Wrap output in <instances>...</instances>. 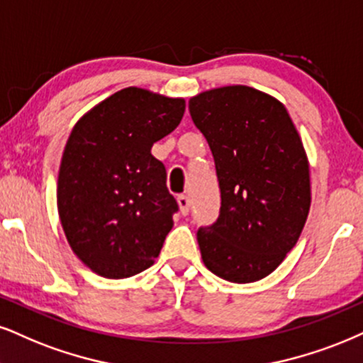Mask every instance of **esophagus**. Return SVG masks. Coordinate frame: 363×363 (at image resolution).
Masks as SVG:
<instances>
[{
  "label": "esophagus",
  "instance_id": "esophagus-1",
  "mask_svg": "<svg viewBox=\"0 0 363 363\" xmlns=\"http://www.w3.org/2000/svg\"><path fill=\"white\" fill-rule=\"evenodd\" d=\"M177 200H178V207H180V212L183 216H186V213L190 212V199L186 195H178Z\"/></svg>",
  "mask_w": 363,
  "mask_h": 363
}]
</instances>
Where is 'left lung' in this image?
<instances>
[{
  "label": "left lung",
  "mask_w": 363,
  "mask_h": 363,
  "mask_svg": "<svg viewBox=\"0 0 363 363\" xmlns=\"http://www.w3.org/2000/svg\"><path fill=\"white\" fill-rule=\"evenodd\" d=\"M190 116L216 161L220 213L196 232L208 271L230 283L269 276L294 247L311 203L310 164L279 101L247 86L191 97Z\"/></svg>",
  "instance_id": "obj_1"
}]
</instances>
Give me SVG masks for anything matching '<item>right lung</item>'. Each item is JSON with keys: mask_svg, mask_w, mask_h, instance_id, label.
Returning <instances> with one entry per match:
<instances>
[{"mask_svg": "<svg viewBox=\"0 0 363 363\" xmlns=\"http://www.w3.org/2000/svg\"><path fill=\"white\" fill-rule=\"evenodd\" d=\"M185 101L126 87L77 121L60 161L57 207L70 247L107 279L153 266L173 227L177 200L151 155L180 124Z\"/></svg>", "mask_w": 363, "mask_h": 363, "instance_id": "add662e5", "label": "right lung"}]
</instances>
